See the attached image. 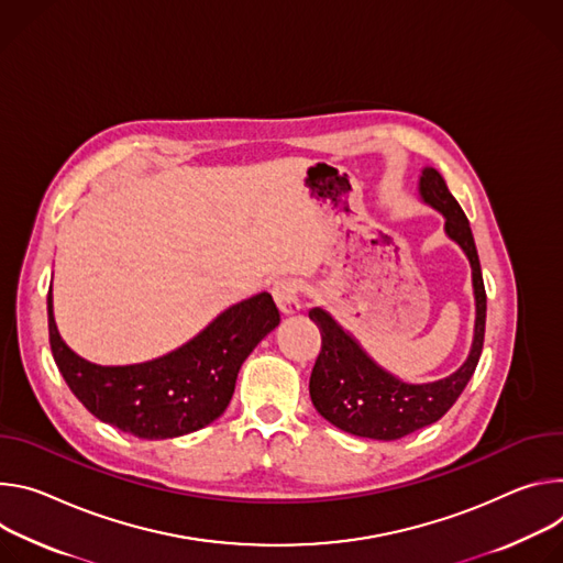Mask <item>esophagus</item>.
<instances>
[{
  "instance_id": "1",
  "label": "esophagus",
  "mask_w": 563,
  "mask_h": 563,
  "mask_svg": "<svg viewBox=\"0 0 563 563\" xmlns=\"http://www.w3.org/2000/svg\"><path fill=\"white\" fill-rule=\"evenodd\" d=\"M273 297L284 316H295L301 308L299 284L295 279H279L273 284Z\"/></svg>"
}]
</instances>
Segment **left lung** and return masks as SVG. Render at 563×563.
<instances>
[{
    "label": "left lung",
    "instance_id": "1",
    "mask_svg": "<svg viewBox=\"0 0 563 563\" xmlns=\"http://www.w3.org/2000/svg\"><path fill=\"white\" fill-rule=\"evenodd\" d=\"M418 195L424 206L445 217V234L461 245L470 262L476 303L474 340L467 360L450 376L413 385L383 368L324 308L308 310L322 333V351L308 385L310 400L324 420L362 439L398 441L441 420L467 387L483 351L487 299L470 221L433 167H422Z\"/></svg>",
    "mask_w": 563,
    "mask_h": 563
}]
</instances>
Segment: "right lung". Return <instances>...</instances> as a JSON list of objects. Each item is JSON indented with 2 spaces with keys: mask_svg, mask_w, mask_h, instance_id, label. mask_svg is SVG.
I'll list each match as a JSON object with an SVG mask.
<instances>
[{
  "mask_svg": "<svg viewBox=\"0 0 563 563\" xmlns=\"http://www.w3.org/2000/svg\"><path fill=\"white\" fill-rule=\"evenodd\" d=\"M53 360L74 396L102 422L143 441H165L214 422L232 400L239 368L279 324L268 292L247 297L217 316L183 346L124 366L93 364L59 338L48 290Z\"/></svg>",
  "mask_w": 563,
  "mask_h": 563,
  "instance_id": "1",
  "label": "right lung"
}]
</instances>
